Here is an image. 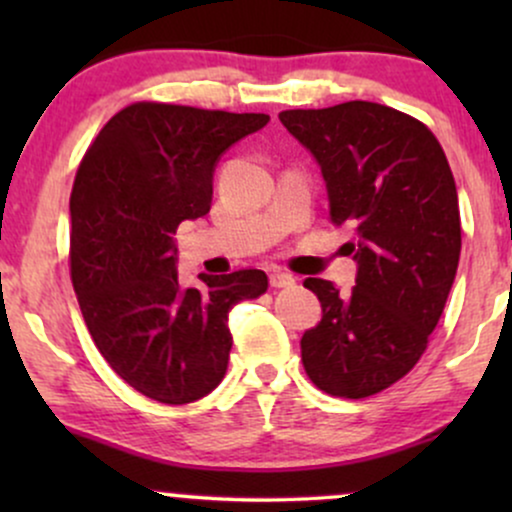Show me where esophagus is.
I'll use <instances>...</instances> for the list:
<instances>
[{"label": "esophagus", "instance_id": "esophagus-1", "mask_svg": "<svg viewBox=\"0 0 512 512\" xmlns=\"http://www.w3.org/2000/svg\"><path fill=\"white\" fill-rule=\"evenodd\" d=\"M269 284H272L274 289H289V286L296 284V279H293L291 274L281 272V269H272V272H269Z\"/></svg>", "mask_w": 512, "mask_h": 512}]
</instances>
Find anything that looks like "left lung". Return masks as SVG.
<instances>
[{"mask_svg":"<svg viewBox=\"0 0 512 512\" xmlns=\"http://www.w3.org/2000/svg\"><path fill=\"white\" fill-rule=\"evenodd\" d=\"M279 120L320 166L330 221L354 231L351 293L303 281L322 305L301 339L305 373L327 395L370 397L416 366L443 315L462 248L455 178L431 129L387 105L284 110Z\"/></svg>","mask_w":512,"mask_h":512,"instance_id":"1","label":"left lung"}]
</instances>
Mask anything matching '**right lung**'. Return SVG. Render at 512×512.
I'll return each instance as SVG.
<instances>
[{"label": "right lung", "mask_w": 512, "mask_h": 512, "mask_svg": "<svg viewBox=\"0 0 512 512\" xmlns=\"http://www.w3.org/2000/svg\"><path fill=\"white\" fill-rule=\"evenodd\" d=\"M269 122L262 113L134 103L110 117L76 173L72 284L110 368L142 395L187 404L228 368V313L267 291L262 269L178 281L175 231L207 216L221 156Z\"/></svg>", "instance_id": "add662e5"}]
</instances>
